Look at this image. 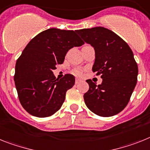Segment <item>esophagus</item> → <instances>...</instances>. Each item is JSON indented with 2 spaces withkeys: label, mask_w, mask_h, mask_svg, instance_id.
<instances>
[{
  "label": "esophagus",
  "mask_w": 150,
  "mask_h": 150,
  "mask_svg": "<svg viewBox=\"0 0 150 150\" xmlns=\"http://www.w3.org/2000/svg\"><path fill=\"white\" fill-rule=\"evenodd\" d=\"M81 82V80L79 79H75V84H79Z\"/></svg>",
  "instance_id": "esophagus-1"
}]
</instances>
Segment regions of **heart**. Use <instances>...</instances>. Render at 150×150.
Listing matches in <instances>:
<instances>
[{
    "label": "heart",
    "instance_id": "heart-1",
    "mask_svg": "<svg viewBox=\"0 0 150 150\" xmlns=\"http://www.w3.org/2000/svg\"><path fill=\"white\" fill-rule=\"evenodd\" d=\"M73 73L76 75H81L82 72H81V71L80 69H75L73 71Z\"/></svg>",
    "mask_w": 150,
    "mask_h": 150
}]
</instances>
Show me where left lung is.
<instances>
[{"label":"left lung","mask_w":150,"mask_h":150,"mask_svg":"<svg viewBox=\"0 0 150 150\" xmlns=\"http://www.w3.org/2000/svg\"><path fill=\"white\" fill-rule=\"evenodd\" d=\"M78 34L94 48L93 72L101 75L102 83L86 81L89 90L84 94L86 106L102 117L122 112L129 102L137 84L138 67L128 44L112 31L103 27L84 28Z\"/></svg>","instance_id":"obj_1"}]
</instances>
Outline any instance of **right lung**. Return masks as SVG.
<instances>
[{"label": "right lung", "instance_id": "1", "mask_svg": "<svg viewBox=\"0 0 150 150\" xmlns=\"http://www.w3.org/2000/svg\"><path fill=\"white\" fill-rule=\"evenodd\" d=\"M77 30L52 28L29 41L15 67L14 81L19 101L29 114L39 118L50 116L62 106L66 91L75 84V77L66 74L56 79L53 70L64 62L66 53L84 41Z\"/></svg>", "mask_w": 150, "mask_h": 150}]
</instances>
